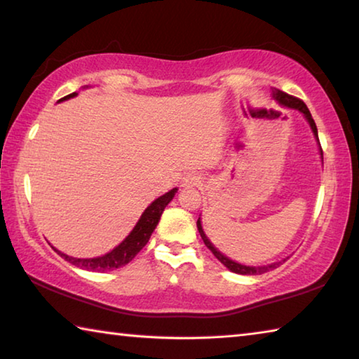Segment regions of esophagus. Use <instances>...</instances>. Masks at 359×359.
<instances>
[{"mask_svg":"<svg viewBox=\"0 0 359 359\" xmlns=\"http://www.w3.org/2000/svg\"><path fill=\"white\" fill-rule=\"evenodd\" d=\"M198 184H199V175L194 172H188L184 175V179H182V187H185V188L196 187Z\"/></svg>","mask_w":359,"mask_h":359,"instance_id":"obj_1","label":"esophagus"}]
</instances>
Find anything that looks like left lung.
<instances>
[{"mask_svg": "<svg viewBox=\"0 0 359 359\" xmlns=\"http://www.w3.org/2000/svg\"><path fill=\"white\" fill-rule=\"evenodd\" d=\"M274 98H276L278 102H282L283 106H287V107H290V109H296V111H299L301 114H304V117H306V120L309 121V125H311V128H312V131H313V136L317 137V141H318L317 125H315V121H313L312 115H311V111H309L307 106L304 104V101L297 100V98H294V96H291V95H287L285 92H280V90H276V92H274ZM320 150H321V147H320ZM321 155H323V154H321ZM196 224H198V231H199V234H201L204 244L208 245L209 250H210L212 253H214V257H215L218 261H220V263H222L223 266H226L231 272H236V274H242V276H257V274H264V272L271 271V269H276V267H277L278 264H280V263H274V264L257 266V267H255V266H244V264L236 263V261L226 258V257H224V255H222L220 252H218L214 245H212V242L208 239V236L204 234L203 226H201V220H199V218H198V223H196Z\"/></svg>", "mask_w": 359, "mask_h": 359, "instance_id": "8db88e82", "label": "left lung"}]
</instances>
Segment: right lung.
<instances>
[{
	"label": "right lung",
	"instance_id": "obj_1",
	"mask_svg": "<svg viewBox=\"0 0 359 359\" xmlns=\"http://www.w3.org/2000/svg\"><path fill=\"white\" fill-rule=\"evenodd\" d=\"M77 93H71L68 96H65L60 101L74 98ZM58 101V102H60ZM177 193V188H172L171 191H168L166 194H163L158 199H155L147 209L144 210V214L139 218V222L136 223V226L133 228L131 233L126 236L125 241L121 242L120 245H117L106 255L98 258H72L68 257V255L62 253L57 248H53L60 257L65 258L66 261H69L71 264H74L81 269H87V271H93V272H106V271H114L118 269V267L128 264L130 261L136 257V255L142 250L144 245L147 244L151 233L156 228L158 222H160V217L165 210L166 205L172 201L174 194Z\"/></svg>",
	"mask_w": 359,
	"mask_h": 359
}]
</instances>
